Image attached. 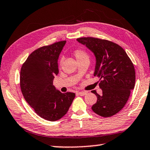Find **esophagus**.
Listing matches in <instances>:
<instances>
[{
  "instance_id": "1",
  "label": "esophagus",
  "mask_w": 150,
  "mask_h": 150,
  "mask_svg": "<svg viewBox=\"0 0 150 150\" xmlns=\"http://www.w3.org/2000/svg\"><path fill=\"white\" fill-rule=\"evenodd\" d=\"M87 93H88V92H87V91H79V92H78L77 93L79 95L81 96H83L87 94Z\"/></svg>"
}]
</instances>
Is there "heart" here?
Instances as JSON below:
<instances>
[{
	"instance_id": "heart-1",
	"label": "heart",
	"mask_w": 150,
	"mask_h": 150,
	"mask_svg": "<svg viewBox=\"0 0 150 150\" xmlns=\"http://www.w3.org/2000/svg\"><path fill=\"white\" fill-rule=\"evenodd\" d=\"M74 55L77 61H81V60H89V55L88 53L81 49H77L75 50Z\"/></svg>"
}]
</instances>
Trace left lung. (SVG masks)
<instances>
[{"mask_svg": "<svg viewBox=\"0 0 150 150\" xmlns=\"http://www.w3.org/2000/svg\"><path fill=\"white\" fill-rule=\"evenodd\" d=\"M77 40L96 57L93 75L100 78L102 95L91 91L97 96L96 103L91 109L101 117H112L125 106L135 87V71L133 62L124 49L112 42L91 37Z\"/></svg>", "mask_w": 150, "mask_h": 150, "instance_id": "left-lung-1", "label": "left lung"}]
</instances>
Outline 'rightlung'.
I'll return each mask as SVG.
<instances>
[{
	"label": "right lung",
	"instance_id": "add662e5",
	"mask_svg": "<svg viewBox=\"0 0 150 150\" xmlns=\"http://www.w3.org/2000/svg\"><path fill=\"white\" fill-rule=\"evenodd\" d=\"M66 41L41 47L31 54L20 73L23 97L40 117L56 121L65 115L75 97L72 92L61 93L53 86L59 74L58 60Z\"/></svg>",
	"mask_w": 150,
	"mask_h": 150
}]
</instances>
